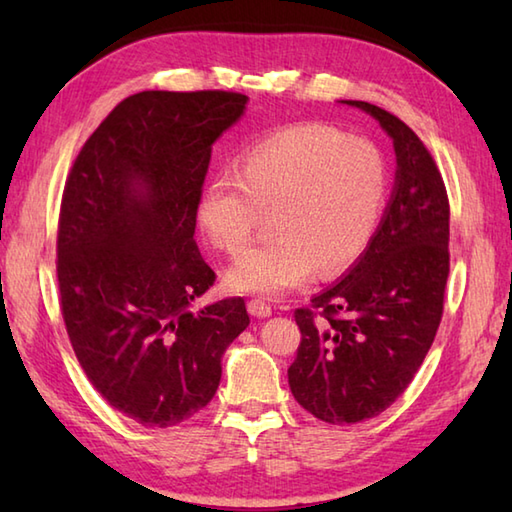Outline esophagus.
Instances as JSON below:
<instances>
[{"mask_svg": "<svg viewBox=\"0 0 512 512\" xmlns=\"http://www.w3.org/2000/svg\"><path fill=\"white\" fill-rule=\"evenodd\" d=\"M248 312L253 314V317H270L273 314V306L270 303H266L264 299H250L248 301Z\"/></svg>", "mask_w": 512, "mask_h": 512, "instance_id": "34e87169", "label": "esophagus"}]
</instances>
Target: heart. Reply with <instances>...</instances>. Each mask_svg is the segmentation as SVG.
<instances>
[{"instance_id": "heart-1", "label": "heart", "mask_w": 512, "mask_h": 512, "mask_svg": "<svg viewBox=\"0 0 512 512\" xmlns=\"http://www.w3.org/2000/svg\"><path fill=\"white\" fill-rule=\"evenodd\" d=\"M389 198V165L372 140L301 123L244 149L233 173L204 184L198 222L211 244L237 257L264 214L276 237L226 270L237 292L279 297L354 266L372 244Z\"/></svg>"}]
</instances>
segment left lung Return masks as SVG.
<instances>
[{"instance_id":"8db88e82","label":"left lung","mask_w":512,"mask_h":512,"mask_svg":"<svg viewBox=\"0 0 512 512\" xmlns=\"http://www.w3.org/2000/svg\"><path fill=\"white\" fill-rule=\"evenodd\" d=\"M374 116L394 140L398 171L372 244L339 284L295 310L301 330L288 385L299 405L330 424L383 413L436 339L449 279V195L436 160L398 116Z\"/></svg>"}]
</instances>
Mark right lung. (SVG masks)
Here are the masks:
<instances>
[{"label": "right lung", "instance_id": "1", "mask_svg": "<svg viewBox=\"0 0 512 512\" xmlns=\"http://www.w3.org/2000/svg\"><path fill=\"white\" fill-rule=\"evenodd\" d=\"M246 101L222 90L127 96L65 180V330L94 389L143 427L165 429L209 405L222 354L250 323L242 297L191 310L215 281L193 239L211 147Z\"/></svg>", "mask_w": 512, "mask_h": 512}]
</instances>
